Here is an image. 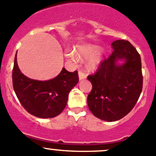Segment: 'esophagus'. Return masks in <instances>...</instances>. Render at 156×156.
Returning <instances> with one entry per match:
<instances>
[{"instance_id":"1","label":"esophagus","mask_w":156,"mask_h":156,"mask_svg":"<svg viewBox=\"0 0 156 156\" xmlns=\"http://www.w3.org/2000/svg\"><path fill=\"white\" fill-rule=\"evenodd\" d=\"M78 77H79V80H82L86 78V75L82 72V71H78Z\"/></svg>"}]
</instances>
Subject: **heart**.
<instances>
[{
	"label": "heart",
	"mask_w": 156,
	"mask_h": 156,
	"mask_svg": "<svg viewBox=\"0 0 156 156\" xmlns=\"http://www.w3.org/2000/svg\"><path fill=\"white\" fill-rule=\"evenodd\" d=\"M99 49V46H96V45L92 44H87L83 45V46H78L76 49V53L79 57H81L83 58H91L88 60L87 63V68L89 70H95L98 69L101 64L103 61V53L101 52L97 53V52ZM95 54V55L94 54ZM94 55H95L94 56ZM67 57L70 58L71 60L74 62L78 61V57H77L76 54L73 52H69L67 53Z\"/></svg>",
	"instance_id": "1"
}]
</instances>
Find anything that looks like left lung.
<instances>
[{
  "label": "left lung",
  "mask_w": 156,
  "mask_h": 156,
  "mask_svg": "<svg viewBox=\"0 0 156 156\" xmlns=\"http://www.w3.org/2000/svg\"><path fill=\"white\" fill-rule=\"evenodd\" d=\"M114 49L94 75H88L92 90L87 104L96 117L104 121L120 120L136 104L143 89L141 58L127 40H116Z\"/></svg>",
  "instance_id": "obj_1"
}]
</instances>
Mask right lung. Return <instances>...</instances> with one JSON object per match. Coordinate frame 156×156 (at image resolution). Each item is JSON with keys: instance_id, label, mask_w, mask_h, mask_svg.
<instances>
[{"instance_id": "add662e5", "label": "right lung", "mask_w": 156, "mask_h": 156, "mask_svg": "<svg viewBox=\"0 0 156 156\" xmlns=\"http://www.w3.org/2000/svg\"><path fill=\"white\" fill-rule=\"evenodd\" d=\"M13 87L23 107L28 113L40 118H52L67 105L69 92L78 84V72H69L65 68L55 78L48 81L31 79L20 70L15 55Z\"/></svg>"}]
</instances>
